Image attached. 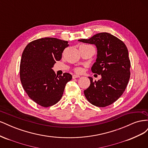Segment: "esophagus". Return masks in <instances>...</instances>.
I'll return each mask as SVG.
<instances>
[{
    "mask_svg": "<svg viewBox=\"0 0 148 148\" xmlns=\"http://www.w3.org/2000/svg\"><path fill=\"white\" fill-rule=\"evenodd\" d=\"M79 77H80L79 75H73V76H72V78H73V79H75V78H79Z\"/></svg>",
    "mask_w": 148,
    "mask_h": 148,
    "instance_id": "1",
    "label": "esophagus"
}]
</instances>
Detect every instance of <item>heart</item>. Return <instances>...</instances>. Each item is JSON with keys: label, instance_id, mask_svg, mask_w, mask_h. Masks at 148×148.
<instances>
[{"label": "heart", "instance_id": "b5f03b06", "mask_svg": "<svg viewBox=\"0 0 148 148\" xmlns=\"http://www.w3.org/2000/svg\"><path fill=\"white\" fill-rule=\"evenodd\" d=\"M75 71H76L77 73H82L83 71V69L82 68H79V67H78V68H77L75 69Z\"/></svg>", "mask_w": 148, "mask_h": 148}]
</instances>
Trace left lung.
Segmentation results:
<instances>
[{"instance_id": "8db88e82", "label": "left lung", "mask_w": 148, "mask_h": 148, "mask_svg": "<svg viewBox=\"0 0 148 148\" xmlns=\"http://www.w3.org/2000/svg\"><path fill=\"white\" fill-rule=\"evenodd\" d=\"M78 41L95 44L96 62L91 67L92 73L101 75L97 82L91 77L90 86L84 91L87 100L92 105L104 107L122 95L130 77V60L124 42L108 33H100Z\"/></svg>"}]
</instances>
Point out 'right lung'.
Returning a JSON list of instances; mask_svg holds the SVG:
<instances>
[{
	"label": "right lung",
	"mask_w": 148,
	"mask_h": 148,
	"mask_svg": "<svg viewBox=\"0 0 148 148\" xmlns=\"http://www.w3.org/2000/svg\"><path fill=\"white\" fill-rule=\"evenodd\" d=\"M68 41L44 38L29 42L22 53L20 66L21 83L28 96L39 106L56 104L63 95L66 84L72 78L69 73L58 77L52 69Z\"/></svg>",
	"instance_id": "1"
}]
</instances>
